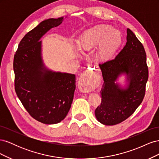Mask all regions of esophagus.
I'll list each match as a JSON object with an SVG mask.
<instances>
[{
	"label": "esophagus",
	"instance_id": "esophagus-1",
	"mask_svg": "<svg viewBox=\"0 0 159 159\" xmlns=\"http://www.w3.org/2000/svg\"><path fill=\"white\" fill-rule=\"evenodd\" d=\"M92 72V71H91ZM95 74H93V72L91 73V75L88 74V71L86 70L85 71H84V73L81 75L80 78V81L82 83L85 84L86 85H88L89 84H90V82L91 81L93 80V77H95Z\"/></svg>",
	"mask_w": 159,
	"mask_h": 159
}]
</instances>
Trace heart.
Listing matches in <instances>:
<instances>
[{
    "label": "heart",
    "mask_w": 159,
    "mask_h": 159,
    "mask_svg": "<svg viewBox=\"0 0 159 159\" xmlns=\"http://www.w3.org/2000/svg\"><path fill=\"white\" fill-rule=\"evenodd\" d=\"M122 42L121 34L109 25L95 26L85 30L79 40L80 48L89 51L98 46L96 58L100 61L109 60Z\"/></svg>",
    "instance_id": "heart-1"
}]
</instances>
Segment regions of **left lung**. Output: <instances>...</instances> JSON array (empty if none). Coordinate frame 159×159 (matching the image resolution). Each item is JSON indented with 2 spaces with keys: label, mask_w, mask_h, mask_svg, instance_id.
Returning <instances> with one entry per match:
<instances>
[{
  "label": "left lung",
  "mask_w": 159,
  "mask_h": 159,
  "mask_svg": "<svg viewBox=\"0 0 159 159\" xmlns=\"http://www.w3.org/2000/svg\"><path fill=\"white\" fill-rule=\"evenodd\" d=\"M127 34L126 45L115 59L99 64L104 82L100 91L102 103L96 108L95 115L105 125H117L129 117L145 95L148 78L146 52L129 28ZM122 74L128 76L126 89H121L116 83Z\"/></svg>",
  "instance_id": "left-lung-1"
}]
</instances>
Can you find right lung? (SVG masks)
I'll use <instances>...</instances> for the list:
<instances>
[{
    "label": "right lung",
    "instance_id": "1",
    "mask_svg": "<svg viewBox=\"0 0 159 159\" xmlns=\"http://www.w3.org/2000/svg\"><path fill=\"white\" fill-rule=\"evenodd\" d=\"M63 17L42 21L19 43L14 57V88L30 116L44 124L64 119L75 89V75L48 70L41 56L42 36L59 26Z\"/></svg>",
    "mask_w": 159,
    "mask_h": 159
}]
</instances>
